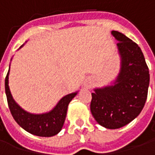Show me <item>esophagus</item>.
<instances>
[{
    "instance_id": "1",
    "label": "esophagus",
    "mask_w": 155,
    "mask_h": 155,
    "mask_svg": "<svg viewBox=\"0 0 155 155\" xmlns=\"http://www.w3.org/2000/svg\"><path fill=\"white\" fill-rule=\"evenodd\" d=\"M88 84H87V83H85V84H84V85H85V86H88Z\"/></svg>"
}]
</instances>
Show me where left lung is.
I'll use <instances>...</instances> for the list:
<instances>
[{"mask_svg": "<svg viewBox=\"0 0 155 155\" xmlns=\"http://www.w3.org/2000/svg\"><path fill=\"white\" fill-rule=\"evenodd\" d=\"M111 34L118 41L120 73L113 84L94 89L91 94V111L101 126L115 130L130 123L143 110L150 71L143 52L135 42L116 31Z\"/></svg>", "mask_w": 155, "mask_h": 155, "instance_id": "8db88e82", "label": "left lung"}]
</instances>
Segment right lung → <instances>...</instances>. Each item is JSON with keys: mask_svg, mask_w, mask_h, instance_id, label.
<instances>
[{"mask_svg": "<svg viewBox=\"0 0 155 155\" xmlns=\"http://www.w3.org/2000/svg\"><path fill=\"white\" fill-rule=\"evenodd\" d=\"M21 47L22 45L21 46ZM9 72L10 68L5 80V94L10 111L16 123L25 131L36 136L51 137L57 134L64 124L68 105L72 99L77 94V91L67 94L61 99L54 109L50 112L38 114H31L19 106L12 97L9 88Z\"/></svg>", "mask_w": 155, "mask_h": 155, "instance_id": "add662e5", "label": "right lung"}]
</instances>
